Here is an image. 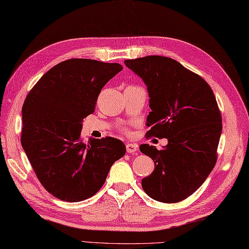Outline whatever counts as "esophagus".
Instances as JSON below:
<instances>
[{
  "label": "esophagus",
  "mask_w": 249,
  "mask_h": 249,
  "mask_svg": "<svg viewBox=\"0 0 249 249\" xmlns=\"http://www.w3.org/2000/svg\"><path fill=\"white\" fill-rule=\"evenodd\" d=\"M125 148H126V152L128 153H134L138 150V145L136 143H131V142H126L125 143Z\"/></svg>",
  "instance_id": "1"
}]
</instances>
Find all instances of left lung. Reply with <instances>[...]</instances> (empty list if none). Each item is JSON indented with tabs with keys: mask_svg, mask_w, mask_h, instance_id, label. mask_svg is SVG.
<instances>
[{
	"mask_svg": "<svg viewBox=\"0 0 249 249\" xmlns=\"http://www.w3.org/2000/svg\"><path fill=\"white\" fill-rule=\"evenodd\" d=\"M124 64L147 86V135L168 139L162 150L148 143L139 147L155 167L142 178V189L155 201H183L215 166L222 117L214 94L202 77L171 58L147 56L124 60Z\"/></svg>",
	"mask_w": 249,
	"mask_h": 249,
	"instance_id": "1",
	"label": "left lung"
}]
</instances>
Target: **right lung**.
I'll use <instances>...</instances> for the list:
<instances>
[{"instance_id":"add662e5","label":"right lung","mask_w":249,"mask_h":249,"mask_svg":"<svg viewBox=\"0 0 249 249\" xmlns=\"http://www.w3.org/2000/svg\"><path fill=\"white\" fill-rule=\"evenodd\" d=\"M121 70L119 63L66 60L45 72L24 101L22 147L54 197L75 203L93 196L125 154L116 138L89 137L88 143L80 138L83 118L94 113L101 89Z\"/></svg>"}]
</instances>
